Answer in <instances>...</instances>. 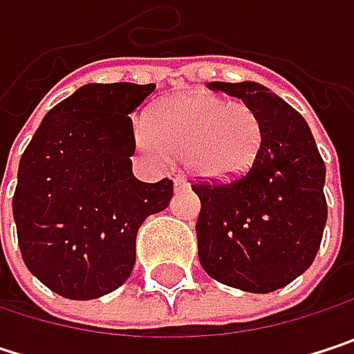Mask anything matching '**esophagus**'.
Instances as JSON below:
<instances>
[{
  "label": "esophagus",
  "mask_w": 354,
  "mask_h": 354,
  "mask_svg": "<svg viewBox=\"0 0 354 354\" xmlns=\"http://www.w3.org/2000/svg\"><path fill=\"white\" fill-rule=\"evenodd\" d=\"M186 186H188V184H186V180H184V178L182 176L174 178V188H176V190H184Z\"/></svg>",
  "instance_id": "1"
}]
</instances>
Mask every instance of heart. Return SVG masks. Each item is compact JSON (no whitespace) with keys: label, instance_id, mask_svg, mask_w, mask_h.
I'll return each mask as SVG.
<instances>
[{"label":"heart","instance_id":"1","mask_svg":"<svg viewBox=\"0 0 354 354\" xmlns=\"http://www.w3.org/2000/svg\"><path fill=\"white\" fill-rule=\"evenodd\" d=\"M262 143L258 114L242 102L213 94H178L151 108L135 127L137 149L153 164L186 160L207 180L246 172Z\"/></svg>","mask_w":354,"mask_h":354}]
</instances>
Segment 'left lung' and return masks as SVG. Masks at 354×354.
I'll list each match as a JSON object with an SVG mask.
<instances>
[{
	"label": "left lung",
	"instance_id": "1",
	"mask_svg": "<svg viewBox=\"0 0 354 354\" xmlns=\"http://www.w3.org/2000/svg\"><path fill=\"white\" fill-rule=\"evenodd\" d=\"M209 90L252 108L262 143L242 176L192 184L201 198L198 260L227 287L270 293L306 272L318 254L328 217L326 166L304 116L268 88L213 82Z\"/></svg>",
	"mask_w": 354,
	"mask_h": 354
}]
</instances>
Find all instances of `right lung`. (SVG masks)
<instances>
[{
	"label": "right lung",
	"mask_w": 354,
	"mask_h": 354,
	"mask_svg": "<svg viewBox=\"0 0 354 354\" xmlns=\"http://www.w3.org/2000/svg\"><path fill=\"white\" fill-rule=\"evenodd\" d=\"M156 84H88L53 108L22 153L12 198L24 264L67 299L118 289L135 266L141 223L174 182L133 176V114ZM1 184V182H0Z\"/></svg>",
	"instance_id": "right-lung-1"
}]
</instances>
